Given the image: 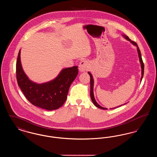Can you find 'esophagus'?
I'll return each mask as SVG.
<instances>
[{
	"label": "esophagus",
	"mask_w": 157,
	"mask_h": 157,
	"mask_svg": "<svg viewBox=\"0 0 157 157\" xmlns=\"http://www.w3.org/2000/svg\"><path fill=\"white\" fill-rule=\"evenodd\" d=\"M90 67V64L87 60H82L79 65V69L81 72H84Z\"/></svg>",
	"instance_id": "34e87169"
}]
</instances>
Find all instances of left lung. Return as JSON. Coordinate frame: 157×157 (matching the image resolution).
<instances>
[{
    "mask_svg": "<svg viewBox=\"0 0 157 157\" xmlns=\"http://www.w3.org/2000/svg\"><path fill=\"white\" fill-rule=\"evenodd\" d=\"M122 36L124 37L125 39L128 40V41H129L132 45H134V46H136V48H137V52H138V57H139V59H140V63H141V74H142L141 78V81H142V78H143V75H144V63H143V61H142L141 54V51H140V49H139V48H138V46L136 44V42H135L134 41L131 40L128 37V36H127V35H122ZM88 74H89L90 76V98H91V100H92V102L94 103V104L97 107L100 108V109H107V108H104V107L101 106V105H99L98 104L97 102V101H96V100H95V97H94V78H93V76H92V75L90 74V72H88ZM126 104H127V103H125V104H124V105ZM122 105H121L118 106H117V107H115V108H110V109H115V108H117L120 107V106H122Z\"/></svg>",
    "mask_w": 157,
    "mask_h": 157,
    "instance_id": "left-lung-1",
    "label": "left lung"
}]
</instances>
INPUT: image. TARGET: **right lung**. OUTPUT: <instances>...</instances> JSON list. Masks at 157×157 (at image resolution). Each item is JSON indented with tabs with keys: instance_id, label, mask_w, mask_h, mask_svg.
<instances>
[{
	"instance_id": "obj_1",
	"label": "right lung",
	"mask_w": 157,
	"mask_h": 157,
	"mask_svg": "<svg viewBox=\"0 0 157 157\" xmlns=\"http://www.w3.org/2000/svg\"><path fill=\"white\" fill-rule=\"evenodd\" d=\"M78 74V67L62 69L59 75L51 81L37 83L24 72L21 61V49L16 62V78L18 85L30 103L48 111L57 109L67 98L71 83Z\"/></svg>"
}]
</instances>
